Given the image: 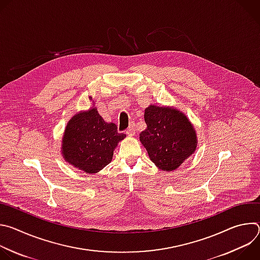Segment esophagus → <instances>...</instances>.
<instances>
[{"label": "esophagus", "instance_id": "34e87169", "mask_svg": "<svg viewBox=\"0 0 260 260\" xmlns=\"http://www.w3.org/2000/svg\"><path fill=\"white\" fill-rule=\"evenodd\" d=\"M125 133H126V135H127V136L133 137V136H135V135H136V127H135L134 125H129V127L125 131Z\"/></svg>", "mask_w": 260, "mask_h": 260}]
</instances>
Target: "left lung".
Returning a JSON list of instances; mask_svg holds the SVG:
<instances>
[{
  "label": "left lung",
  "mask_w": 260,
  "mask_h": 260,
  "mask_svg": "<svg viewBox=\"0 0 260 260\" xmlns=\"http://www.w3.org/2000/svg\"><path fill=\"white\" fill-rule=\"evenodd\" d=\"M144 118L147 127L140 134V142L159 170L176 171L197 150L196 128L178 108L150 105Z\"/></svg>",
  "instance_id": "obj_1"
}]
</instances>
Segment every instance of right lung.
Returning a JSON list of instances; mask_svg holds the SVG:
<instances>
[{
    "instance_id": "add662e5",
    "label": "right lung",
    "mask_w": 260,
    "mask_h": 260,
    "mask_svg": "<svg viewBox=\"0 0 260 260\" xmlns=\"http://www.w3.org/2000/svg\"><path fill=\"white\" fill-rule=\"evenodd\" d=\"M125 137L115 123L106 122L93 105L68 121L60 152L69 165L92 175L112 161L115 148Z\"/></svg>"
}]
</instances>
